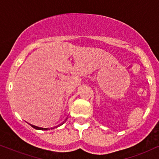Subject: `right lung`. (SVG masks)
I'll return each instance as SVG.
<instances>
[{
	"label": "right lung",
	"mask_w": 159,
	"mask_h": 159,
	"mask_svg": "<svg viewBox=\"0 0 159 159\" xmlns=\"http://www.w3.org/2000/svg\"><path fill=\"white\" fill-rule=\"evenodd\" d=\"M33 126H34V128H39V127H36V126H35V125H33Z\"/></svg>",
	"instance_id": "add662e5"
}]
</instances>
